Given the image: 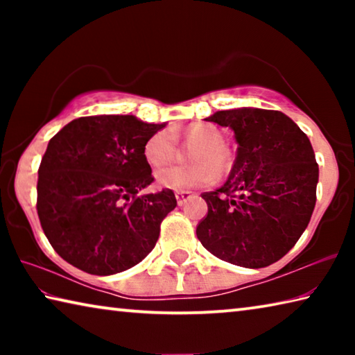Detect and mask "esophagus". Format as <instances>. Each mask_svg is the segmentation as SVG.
<instances>
[{
  "instance_id": "1",
  "label": "esophagus",
  "mask_w": 355,
  "mask_h": 355,
  "mask_svg": "<svg viewBox=\"0 0 355 355\" xmlns=\"http://www.w3.org/2000/svg\"><path fill=\"white\" fill-rule=\"evenodd\" d=\"M191 197H192V192L189 191H175V199L178 205H183V203L188 199H191Z\"/></svg>"
}]
</instances>
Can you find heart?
<instances>
[{"instance_id":"heart-1","label":"heart","mask_w":355,"mask_h":355,"mask_svg":"<svg viewBox=\"0 0 355 355\" xmlns=\"http://www.w3.org/2000/svg\"><path fill=\"white\" fill-rule=\"evenodd\" d=\"M196 146L189 153V167H166L155 173L156 184L164 189L183 191L189 188L211 184L216 175H224L230 166L227 150L224 148V135L209 122H197L175 127L169 131H158L147 139L144 156L153 167H163L175 158L177 144Z\"/></svg>"}]
</instances>
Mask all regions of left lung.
<instances>
[{"instance_id":"1","label":"left lung","mask_w":355,"mask_h":355,"mask_svg":"<svg viewBox=\"0 0 355 355\" xmlns=\"http://www.w3.org/2000/svg\"><path fill=\"white\" fill-rule=\"evenodd\" d=\"M207 120L230 127L238 150L224 186L202 194L208 214L197 238L224 261L269 266L297 243L313 213L320 175L313 147L280 111L238 107Z\"/></svg>"}]
</instances>
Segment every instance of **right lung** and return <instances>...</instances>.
<instances>
[{"mask_svg":"<svg viewBox=\"0 0 355 355\" xmlns=\"http://www.w3.org/2000/svg\"><path fill=\"white\" fill-rule=\"evenodd\" d=\"M164 127L135 116H91L51 137L39 167L37 214L65 261L111 275L152 252L161 222L177 207L171 189L139 196L153 182L144 146Z\"/></svg>","mask_w":355,"mask_h":355,"instance_id":"add662e5","label":"right lung"}]
</instances>
